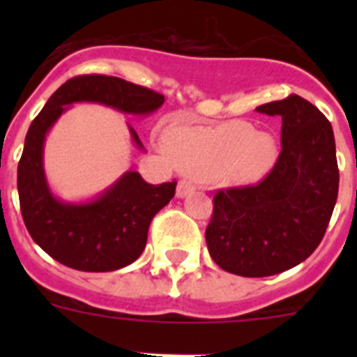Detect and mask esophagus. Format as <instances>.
<instances>
[{
    "label": "esophagus",
    "mask_w": 357,
    "mask_h": 357,
    "mask_svg": "<svg viewBox=\"0 0 357 357\" xmlns=\"http://www.w3.org/2000/svg\"><path fill=\"white\" fill-rule=\"evenodd\" d=\"M195 184L191 181H181L178 182V185H176V198H185L189 197V195L195 193Z\"/></svg>",
    "instance_id": "34e87169"
}]
</instances>
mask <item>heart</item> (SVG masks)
<instances>
[{"mask_svg": "<svg viewBox=\"0 0 357 357\" xmlns=\"http://www.w3.org/2000/svg\"><path fill=\"white\" fill-rule=\"evenodd\" d=\"M166 148L185 172L230 185L259 181L277 157L272 135L254 130L245 121L173 127L166 134Z\"/></svg>", "mask_w": 357, "mask_h": 357, "instance_id": "1", "label": "heart"}]
</instances>
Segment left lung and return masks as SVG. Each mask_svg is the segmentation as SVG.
<instances>
[{"label":"left lung","mask_w":357,"mask_h":357,"mask_svg":"<svg viewBox=\"0 0 357 357\" xmlns=\"http://www.w3.org/2000/svg\"><path fill=\"white\" fill-rule=\"evenodd\" d=\"M282 121L280 155L257 185L218 191L206 230L218 266L268 277L301 264L326 234L338 198L340 172L331 123L304 98L257 107Z\"/></svg>","instance_id":"left-lung-1"}]
</instances>
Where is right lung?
<instances>
[{
	"label": "right lung",
	"instance_id": "obj_1",
	"mask_svg": "<svg viewBox=\"0 0 357 357\" xmlns=\"http://www.w3.org/2000/svg\"><path fill=\"white\" fill-rule=\"evenodd\" d=\"M73 103H98L121 114L150 116L164 96L116 77L84 75L62 84L31 121L17 166V193L31 239L59 263L80 272H114L134 263L146 247L148 227L175 197L176 182L151 185L137 172H125L89 200L56 197L44 172L46 135ZM132 143L144 150L127 123Z\"/></svg>",
	"mask_w": 357,
	"mask_h": 357
}]
</instances>
